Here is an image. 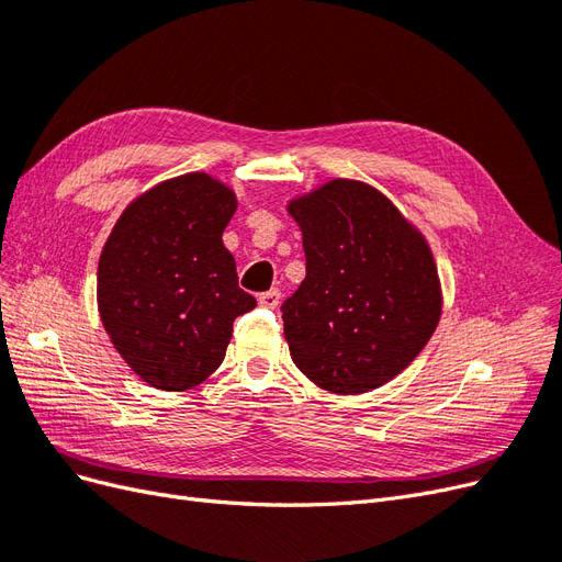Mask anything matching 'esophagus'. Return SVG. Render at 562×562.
<instances>
[{
  "label": "esophagus",
  "instance_id": "obj_1",
  "mask_svg": "<svg viewBox=\"0 0 562 562\" xmlns=\"http://www.w3.org/2000/svg\"><path fill=\"white\" fill-rule=\"evenodd\" d=\"M260 304L262 307H267V310H274V307H279V300H281V293L277 291V288H271V291H265V293H260Z\"/></svg>",
  "mask_w": 562,
  "mask_h": 562
}]
</instances>
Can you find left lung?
I'll return each instance as SVG.
<instances>
[{
    "label": "left lung",
    "instance_id": "left-lung-1",
    "mask_svg": "<svg viewBox=\"0 0 562 562\" xmlns=\"http://www.w3.org/2000/svg\"><path fill=\"white\" fill-rule=\"evenodd\" d=\"M307 277L283 300L295 366L333 394H363L396 378L429 342L440 316L429 246L394 203L333 180L291 203Z\"/></svg>",
    "mask_w": 562,
    "mask_h": 562
}]
</instances>
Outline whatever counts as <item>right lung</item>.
<instances>
[{"label":"right lung","instance_id":"1","mask_svg":"<svg viewBox=\"0 0 562 562\" xmlns=\"http://www.w3.org/2000/svg\"><path fill=\"white\" fill-rule=\"evenodd\" d=\"M236 196L206 173L168 180L119 217L98 262V310L114 349L157 389L184 391L223 363L239 288L223 232Z\"/></svg>","mask_w":562,"mask_h":562}]
</instances>
